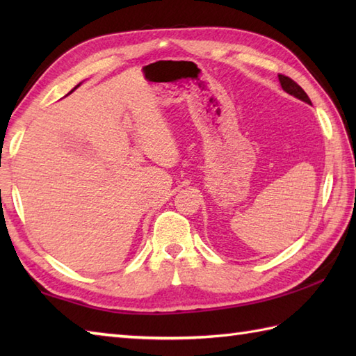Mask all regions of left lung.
I'll use <instances>...</instances> for the list:
<instances>
[{"label":"left lung","instance_id":"1","mask_svg":"<svg viewBox=\"0 0 356 356\" xmlns=\"http://www.w3.org/2000/svg\"><path fill=\"white\" fill-rule=\"evenodd\" d=\"M278 81H280V84H282V88L284 90L286 93H289L291 96L297 97V99L303 101V102H306V104H309V105H312L311 99H309V96L306 95L305 90L297 84V82L292 81L291 78L284 76V74H278Z\"/></svg>","mask_w":356,"mask_h":356}]
</instances>
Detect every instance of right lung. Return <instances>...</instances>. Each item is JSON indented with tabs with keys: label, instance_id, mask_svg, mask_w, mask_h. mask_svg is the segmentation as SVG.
<instances>
[{
	"label": "right lung",
	"instance_id": "right-lung-1",
	"mask_svg": "<svg viewBox=\"0 0 356 356\" xmlns=\"http://www.w3.org/2000/svg\"><path fill=\"white\" fill-rule=\"evenodd\" d=\"M79 86H81V82H79V84H78V86H76V87H74V88H73V90H72V92H74V90H76V88H78V87H79ZM72 92H70V93H72ZM70 93H69V95H70Z\"/></svg>",
	"mask_w": 356,
	"mask_h": 356
}]
</instances>
